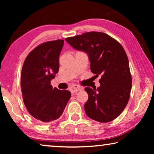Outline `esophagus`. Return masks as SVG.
<instances>
[{
	"label": "esophagus",
	"mask_w": 154,
	"mask_h": 154,
	"mask_svg": "<svg viewBox=\"0 0 154 154\" xmlns=\"http://www.w3.org/2000/svg\"><path fill=\"white\" fill-rule=\"evenodd\" d=\"M82 89L83 88L80 87L79 85H73L71 87V91L72 94L76 93L77 92H79V91L82 90Z\"/></svg>",
	"instance_id": "esophagus-1"
}]
</instances>
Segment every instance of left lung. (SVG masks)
<instances>
[{
  "label": "left lung",
  "instance_id": "obj_1",
  "mask_svg": "<svg viewBox=\"0 0 154 154\" xmlns=\"http://www.w3.org/2000/svg\"><path fill=\"white\" fill-rule=\"evenodd\" d=\"M65 40L74 49L85 52L91 71L96 77L101 75L100 87L85 88L88 94L85 113L99 122L113 120L126 106L132 88L129 62L123 47L100 32H85Z\"/></svg>",
  "mask_w": 154,
  "mask_h": 154
}]
</instances>
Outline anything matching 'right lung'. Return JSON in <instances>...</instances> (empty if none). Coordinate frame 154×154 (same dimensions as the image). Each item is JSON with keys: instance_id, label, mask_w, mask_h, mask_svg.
Segmentation results:
<instances>
[{"instance_id": "obj_1", "label": "right lung", "mask_w": 154, "mask_h": 154, "mask_svg": "<svg viewBox=\"0 0 154 154\" xmlns=\"http://www.w3.org/2000/svg\"><path fill=\"white\" fill-rule=\"evenodd\" d=\"M64 40L48 41L38 45L27 56L21 74L24 103L40 123L56 120L62 116L71 94L52 88L51 80L59 70V56Z\"/></svg>"}]
</instances>
